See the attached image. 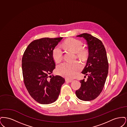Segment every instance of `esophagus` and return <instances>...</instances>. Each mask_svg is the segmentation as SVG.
Masks as SVG:
<instances>
[{"label": "esophagus", "instance_id": "1", "mask_svg": "<svg viewBox=\"0 0 127 127\" xmlns=\"http://www.w3.org/2000/svg\"><path fill=\"white\" fill-rule=\"evenodd\" d=\"M66 82H71L72 81V80L71 79H66Z\"/></svg>", "mask_w": 127, "mask_h": 127}]
</instances>
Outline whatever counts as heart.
<instances>
[{
  "instance_id": "heart-1",
  "label": "heart",
  "mask_w": 127,
  "mask_h": 127,
  "mask_svg": "<svg viewBox=\"0 0 127 127\" xmlns=\"http://www.w3.org/2000/svg\"><path fill=\"white\" fill-rule=\"evenodd\" d=\"M62 46L68 50L77 53L79 59L84 60L88 55L87 49L83 48V43L79 39L69 38L63 43ZM52 57L57 63L61 62L63 58V51L61 46L58 45L53 49ZM82 65L79 61L73 63L64 62L58 65L57 67L58 73L67 79H72L81 70Z\"/></svg>"
}]
</instances>
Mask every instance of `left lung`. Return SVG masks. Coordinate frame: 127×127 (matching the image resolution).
Here are the masks:
<instances>
[{"instance_id": "8db88e82", "label": "left lung", "mask_w": 127, "mask_h": 127, "mask_svg": "<svg viewBox=\"0 0 127 127\" xmlns=\"http://www.w3.org/2000/svg\"><path fill=\"white\" fill-rule=\"evenodd\" d=\"M77 36L86 40L89 56L82 71L88 78L87 81L85 79L80 80L81 87L76 91V94L82 100L91 101L100 94L108 76L109 63L106 51L101 41L91 34L83 33Z\"/></svg>"}]
</instances>
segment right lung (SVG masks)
<instances>
[{
	"mask_svg": "<svg viewBox=\"0 0 127 127\" xmlns=\"http://www.w3.org/2000/svg\"><path fill=\"white\" fill-rule=\"evenodd\" d=\"M63 37H44L31 42L25 51L22 68L25 85L31 97L42 104L54 102L65 81L60 76H49L55 68V47Z\"/></svg>",
	"mask_w": 127,
	"mask_h": 127,
	"instance_id": "add662e5",
	"label": "right lung"
}]
</instances>
